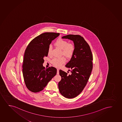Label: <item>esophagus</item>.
Returning a JSON list of instances; mask_svg holds the SVG:
<instances>
[{
    "instance_id": "obj_1",
    "label": "esophagus",
    "mask_w": 122,
    "mask_h": 122,
    "mask_svg": "<svg viewBox=\"0 0 122 122\" xmlns=\"http://www.w3.org/2000/svg\"><path fill=\"white\" fill-rule=\"evenodd\" d=\"M59 74V70L58 69H57V74L58 75Z\"/></svg>"
}]
</instances>
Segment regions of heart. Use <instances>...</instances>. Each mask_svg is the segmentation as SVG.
Wrapping results in <instances>:
<instances>
[{
    "mask_svg": "<svg viewBox=\"0 0 122 122\" xmlns=\"http://www.w3.org/2000/svg\"><path fill=\"white\" fill-rule=\"evenodd\" d=\"M55 45L59 48L62 50V54L68 58H70L73 55L75 50V46L72 44L69 43L68 42L62 39H59L55 42ZM51 47H49L47 50V53L49 56L51 55ZM65 59L64 57L55 58L52 61V63L54 66L57 67H59L65 63Z\"/></svg>",
    "mask_w": 122,
    "mask_h": 122,
    "instance_id": "obj_1",
    "label": "heart"
}]
</instances>
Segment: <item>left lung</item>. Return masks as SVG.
I'll return each mask as SVG.
<instances>
[{
  "label": "left lung",
  "mask_w": 122,
  "mask_h": 122,
  "mask_svg": "<svg viewBox=\"0 0 122 122\" xmlns=\"http://www.w3.org/2000/svg\"><path fill=\"white\" fill-rule=\"evenodd\" d=\"M73 42L75 50L70 60L65 65L71 72L68 75L60 70L62 77L58 83L60 93L67 98H73L82 92L88 82L92 69L93 57L90 47L80 35H69L62 37Z\"/></svg>",
  "instance_id": "left-lung-1"
}]
</instances>
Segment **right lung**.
<instances>
[{
	"instance_id": "obj_1",
	"label": "right lung",
	"mask_w": 122,
	"mask_h": 122,
	"mask_svg": "<svg viewBox=\"0 0 122 122\" xmlns=\"http://www.w3.org/2000/svg\"><path fill=\"white\" fill-rule=\"evenodd\" d=\"M59 35L55 32L42 34L33 39L26 49L22 73L25 85L30 91L37 92L43 90L56 75V69L53 67L45 69L43 64L50 44Z\"/></svg>"
}]
</instances>
